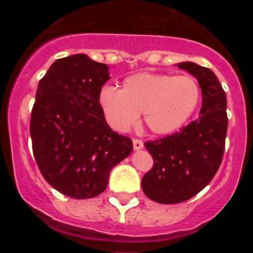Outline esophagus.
Returning a JSON list of instances; mask_svg holds the SVG:
<instances>
[{"label":"esophagus","instance_id":"obj_1","mask_svg":"<svg viewBox=\"0 0 253 253\" xmlns=\"http://www.w3.org/2000/svg\"><path fill=\"white\" fill-rule=\"evenodd\" d=\"M133 147L135 151H139V149H142L143 147H144V144H143V142L140 139H137V138H134L133 139Z\"/></svg>","mask_w":253,"mask_h":253}]
</instances>
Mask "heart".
I'll return each instance as SVG.
<instances>
[{"instance_id":"b5f03b06","label":"heart","mask_w":253,"mask_h":253,"mask_svg":"<svg viewBox=\"0 0 253 253\" xmlns=\"http://www.w3.org/2000/svg\"><path fill=\"white\" fill-rule=\"evenodd\" d=\"M202 91L191 76L138 73L125 78L122 90L104 87L99 104L115 130L126 131L144 114V123L156 134L180 129L193 116Z\"/></svg>"}]
</instances>
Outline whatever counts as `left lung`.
<instances>
[{
  "label": "left lung",
  "mask_w": 253,
  "mask_h": 253,
  "mask_svg": "<svg viewBox=\"0 0 253 253\" xmlns=\"http://www.w3.org/2000/svg\"><path fill=\"white\" fill-rule=\"evenodd\" d=\"M177 67L198 78L203 107L198 119L178 131L144 143L154 163L143 176L142 189L161 204L189 200L213 180L227 137V96L213 71L193 62Z\"/></svg>",
  "instance_id": "left-lung-1"
}]
</instances>
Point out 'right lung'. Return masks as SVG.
Returning a JSON list of instances; mask_svg holds the SVG:
<instances>
[{
	"label": "right lung",
	"instance_id": "obj_1",
	"mask_svg": "<svg viewBox=\"0 0 253 253\" xmlns=\"http://www.w3.org/2000/svg\"><path fill=\"white\" fill-rule=\"evenodd\" d=\"M109 78L106 64L75 54L55 60L38 84L33 153L46 182L69 198L100 195L111 169L133 151L130 138L111 130L100 107Z\"/></svg>",
	"mask_w": 253,
	"mask_h": 253
}]
</instances>
